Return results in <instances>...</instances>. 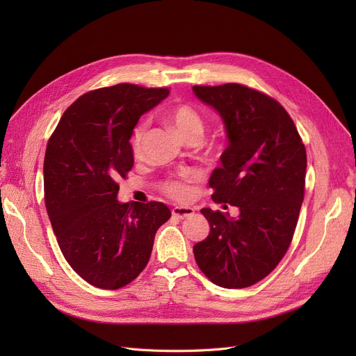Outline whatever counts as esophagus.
Segmentation results:
<instances>
[{
	"label": "esophagus",
	"mask_w": 356,
	"mask_h": 356,
	"mask_svg": "<svg viewBox=\"0 0 356 356\" xmlns=\"http://www.w3.org/2000/svg\"><path fill=\"white\" fill-rule=\"evenodd\" d=\"M172 215L179 219H186L192 215H195V209L189 207H176L172 209Z\"/></svg>",
	"instance_id": "1"
}]
</instances>
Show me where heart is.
I'll list each match as a JSON object with an SVG mask.
<instances>
[{
    "mask_svg": "<svg viewBox=\"0 0 356 356\" xmlns=\"http://www.w3.org/2000/svg\"><path fill=\"white\" fill-rule=\"evenodd\" d=\"M168 120L173 122L176 129L180 133V136L188 141L192 137H202L204 131V122L200 117L199 112L191 106V105H176L168 112ZM147 131H148V122H141L136 127L133 138H131V145H133V152L136 156L141 154L143 147L147 138ZM164 191L175 199H184L188 197L191 193L189 186L173 180L168 181L164 186Z\"/></svg>",
    "mask_w": 356,
    "mask_h": 356,
    "instance_id": "heart-1",
    "label": "heart"
}]
</instances>
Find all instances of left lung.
<instances>
[{
	"mask_svg": "<svg viewBox=\"0 0 356 356\" xmlns=\"http://www.w3.org/2000/svg\"><path fill=\"white\" fill-rule=\"evenodd\" d=\"M193 93L218 112L228 140L209 179L212 197L239 209L236 218L200 211L211 231L193 247L195 259L216 286L250 287L289 250L305 197L306 148L287 111L264 93L239 83Z\"/></svg>",
	"mask_w": 356,
	"mask_h": 356,
	"instance_id": "8db88e82",
	"label": "left lung"
}]
</instances>
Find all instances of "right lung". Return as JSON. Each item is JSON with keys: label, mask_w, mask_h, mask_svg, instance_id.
I'll list each match as a JSON object with an SVG mask.
<instances>
[{"label": "right lung", "mask_w": 356, "mask_h": 356, "mask_svg": "<svg viewBox=\"0 0 356 356\" xmlns=\"http://www.w3.org/2000/svg\"><path fill=\"white\" fill-rule=\"evenodd\" d=\"M167 97L168 89L129 83L88 92L49 140L43 173L51 228L69 266L95 287L117 290L137 278L172 216L161 202L117 199L118 179L134 165V128Z\"/></svg>", "instance_id": "right-lung-1"}]
</instances>
